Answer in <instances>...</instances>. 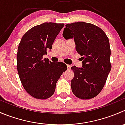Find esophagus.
<instances>
[{"label":"esophagus","instance_id":"obj_1","mask_svg":"<svg viewBox=\"0 0 125 125\" xmlns=\"http://www.w3.org/2000/svg\"><path fill=\"white\" fill-rule=\"evenodd\" d=\"M67 68L68 70H71V65H67Z\"/></svg>","mask_w":125,"mask_h":125}]
</instances>
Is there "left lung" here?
Instances as JSON below:
<instances>
[{
  "instance_id": "1",
  "label": "left lung",
  "mask_w": 125,
  "mask_h": 125,
  "mask_svg": "<svg viewBox=\"0 0 125 125\" xmlns=\"http://www.w3.org/2000/svg\"><path fill=\"white\" fill-rule=\"evenodd\" d=\"M65 26L63 37L74 38L83 60L81 68L71 67L74 74L71 90L79 98L92 99L102 90L111 70L109 38L102 29L90 23L77 22Z\"/></svg>"
}]
</instances>
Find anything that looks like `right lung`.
<instances>
[{"instance_id": "1", "label": "right lung", "mask_w": 125, "mask_h": 125, "mask_svg": "<svg viewBox=\"0 0 125 125\" xmlns=\"http://www.w3.org/2000/svg\"><path fill=\"white\" fill-rule=\"evenodd\" d=\"M63 26L64 24L44 22L30 29L22 37L17 53V70L24 89L33 98L51 97L57 82L67 69L64 63H54L43 59Z\"/></svg>"}]
</instances>
